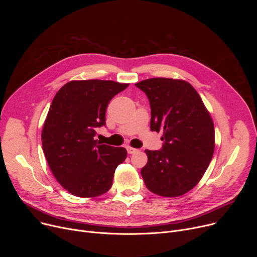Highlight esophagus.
Masks as SVG:
<instances>
[{
    "label": "esophagus",
    "instance_id": "obj_1",
    "mask_svg": "<svg viewBox=\"0 0 257 257\" xmlns=\"http://www.w3.org/2000/svg\"><path fill=\"white\" fill-rule=\"evenodd\" d=\"M139 151V149H136V148H132V147H127V152L129 154H133V153H137Z\"/></svg>",
    "mask_w": 257,
    "mask_h": 257
}]
</instances>
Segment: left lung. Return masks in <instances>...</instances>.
Instances as JSON below:
<instances>
[{
    "instance_id": "8db88e82",
    "label": "left lung",
    "mask_w": 257,
    "mask_h": 257,
    "mask_svg": "<svg viewBox=\"0 0 257 257\" xmlns=\"http://www.w3.org/2000/svg\"><path fill=\"white\" fill-rule=\"evenodd\" d=\"M150 102L151 131L163 132L161 150H145L141 174L150 192L167 198L190 192L203 177L214 151L212 118L184 80L151 78L136 84Z\"/></svg>"
}]
</instances>
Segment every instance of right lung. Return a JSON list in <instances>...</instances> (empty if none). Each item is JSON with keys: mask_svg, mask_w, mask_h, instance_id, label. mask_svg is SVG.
Returning <instances> with one entry per match:
<instances>
[{"mask_svg": "<svg viewBox=\"0 0 257 257\" xmlns=\"http://www.w3.org/2000/svg\"><path fill=\"white\" fill-rule=\"evenodd\" d=\"M128 85L110 80L71 81L54 97L43 128V150L56 180L72 195L92 198L110 190L127 151L101 145L94 137L96 128L106 124L108 103Z\"/></svg>", "mask_w": 257, "mask_h": 257, "instance_id": "right-lung-1", "label": "right lung"}]
</instances>
